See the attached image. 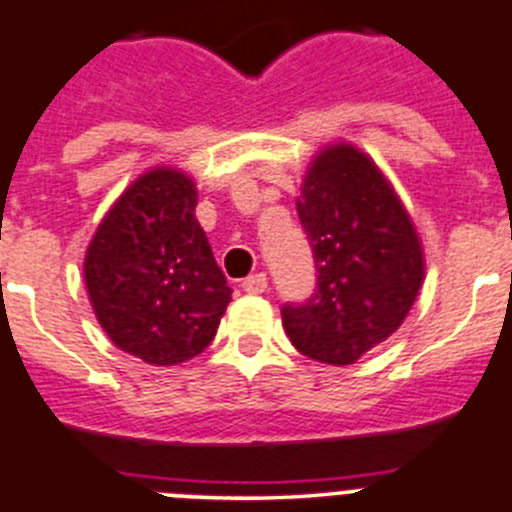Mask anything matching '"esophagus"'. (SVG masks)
Returning <instances> with one entry per match:
<instances>
[{
	"label": "esophagus",
	"instance_id": "1",
	"mask_svg": "<svg viewBox=\"0 0 512 512\" xmlns=\"http://www.w3.org/2000/svg\"><path fill=\"white\" fill-rule=\"evenodd\" d=\"M266 287H269V279H266V274H251L248 279H243V290L248 292V295H261V292H266Z\"/></svg>",
	"mask_w": 512,
	"mask_h": 512
}]
</instances>
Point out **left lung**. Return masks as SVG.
Listing matches in <instances>:
<instances>
[{
	"label": "left lung",
	"mask_w": 512,
	"mask_h": 512,
	"mask_svg": "<svg viewBox=\"0 0 512 512\" xmlns=\"http://www.w3.org/2000/svg\"><path fill=\"white\" fill-rule=\"evenodd\" d=\"M298 214L318 287L282 308V326L310 360L352 365L409 316L425 279L422 240L383 170L347 142L310 160Z\"/></svg>",
	"instance_id": "8db88e82"
}]
</instances>
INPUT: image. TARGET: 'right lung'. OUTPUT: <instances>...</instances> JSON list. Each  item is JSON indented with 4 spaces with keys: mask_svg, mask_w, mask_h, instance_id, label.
<instances>
[{
    "mask_svg": "<svg viewBox=\"0 0 512 512\" xmlns=\"http://www.w3.org/2000/svg\"><path fill=\"white\" fill-rule=\"evenodd\" d=\"M196 183L168 165L113 202L85 253V287L111 342L147 365L209 347L233 290L196 220Z\"/></svg>",
    "mask_w": 512,
    "mask_h": 512,
    "instance_id": "obj_1",
    "label": "right lung"
}]
</instances>
